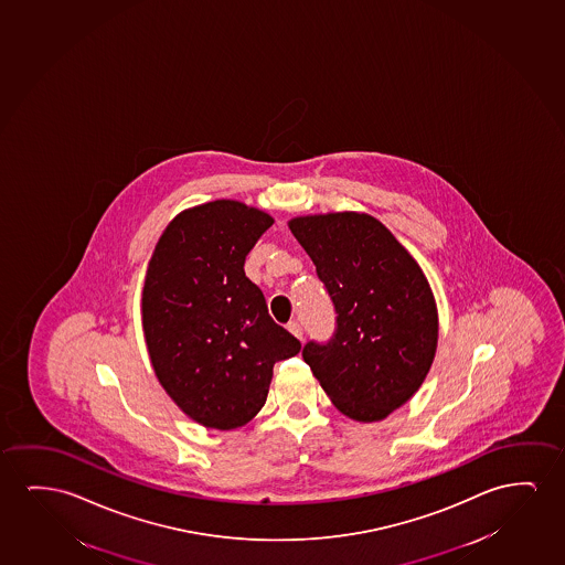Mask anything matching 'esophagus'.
I'll return each mask as SVG.
<instances>
[{"label":"esophagus","instance_id":"obj_1","mask_svg":"<svg viewBox=\"0 0 565 565\" xmlns=\"http://www.w3.org/2000/svg\"><path fill=\"white\" fill-rule=\"evenodd\" d=\"M287 329H288V331H290V333L295 334L296 339H300V341H302L303 329H302V326H300V323H298V321H290V323H288V326H287Z\"/></svg>","mask_w":565,"mask_h":565}]
</instances>
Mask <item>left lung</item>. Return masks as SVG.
I'll use <instances>...</instances> for the list:
<instances>
[{
	"mask_svg": "<svg viewBox=\"0 0 565 565\" xmlns=\"http://www.w3.org/2000/svg\"><path fill=\"white\" fill-rule=\"evenodd\" d=\"M288 226L337 313L333 337L306 342L303 362L342 414L383 420L413 397L434 362L437 310L428 280L374 216H298Z\"/></svg>",
	"mask_w": 565,
	"mask_h": 565,
	"instance_id": "obj_1",
	"label": "left lung"
}]
</instances>
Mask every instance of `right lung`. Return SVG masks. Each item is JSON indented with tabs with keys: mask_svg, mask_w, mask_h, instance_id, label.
<instances>
[{
	"mask_svg": "<svg viewBox=\"0 0 565 565\" xmlns=\"http://www.w3.org/2000/svg\"><path fill=\"white\" fill-rule=\"evenodd\" d=\"M273 226L263 211L218 199L188 209L154 247L143 331L160 385L190 418L216 429L262 411L273 366L302 344L267 310L244 263Z\"/></svg>",
	"mask_w": 565,
	"mask_h": 565,
	"instance_id": "add662e5",
	"label": "right lung"
}]
</instances>
